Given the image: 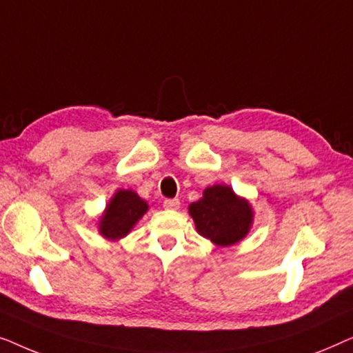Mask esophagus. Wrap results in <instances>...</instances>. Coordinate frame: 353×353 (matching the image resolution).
<instances>
[{"mask_svg":"<svg viewBox=\"0 0 353 353\" xmlns=\"http://www.w3.org/2000/svg\"><path fill=\"white\" fill-rule=\"evenodd\" d=\"M163 207H165V209H170V210H176L178 207H180V201H178V199H165V201H163Z\"/></svg>","mask_w":353,"mask_h":353,"instance_id":"esophagus-1","label":"esophagus"}]
</instances>
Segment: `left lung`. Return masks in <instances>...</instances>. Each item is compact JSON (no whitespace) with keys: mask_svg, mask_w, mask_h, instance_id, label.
I'll return each mask as SVG.
<instances>
[{"mask_svg":"<svg viewBox=\"0 0 353 353\" xmlns=\"http://www.w3.org/2000/svg\"><path fill=\"white\" fill-rule=\"evenodd\" d=\"M190 214L197 233L221 248L243 239L252 223L249 202L223 185L207 188L204 197L190 205Z\"/></svg>","mask_w":353,"mask_h":353,"instance_id":"8db88e82","label":"left lung"}]
</instances>
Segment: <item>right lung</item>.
Returning a JSON list of instances; mask_svg holds the SVG:
<instances>
[{"label": "right lung", "mask_w": 353, "mask_h": 353, "mask_svg": "<svg viewBox=\"0 0 353 353\" xmlns=\"http://www.w3.org/2000/svg\"><path fill=\"white\" fill-rule=\"evenodd\" d=\"M146 201H143L137 192L119 190L99 221L101 234L108 239L123 238L133 228V225L146 214Z\"/></svg>", "instance_id": "obj_1"}]
</instances>
